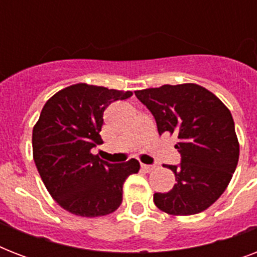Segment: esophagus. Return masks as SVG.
Instances as JSON below:
<instances>
[{
	"instance_id": "1",
	"label": "esophagus",
	"mask_w": 257,
	"mask_h": 257,
	"mask_svg": "<svg viewBox=\"0 0 257 257\" xmlns=\"http://www.w3.org/2000/svg\"><path fill=\"white\" fill-rule=\"evenodd\" d=\"M141 169L144 172H151L155 169V165H148V164H141Z\"/></svg>"
}]
</instances>
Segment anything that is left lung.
I'll return each mask as SVG.
<instances>
[{"instance_id":"obj_1","label":"left lung","mask_w":257,"mask_h":257,"mask_svg":"<svg viewBox=\"0 0 257 257\" xmlns=\"http://www.w3.org/2000/svg\"><path fill=\"white\" fill-rule=\"evenodd\" d=\"M155 117L159 135H176L181 161L168 165L176 184L155 193L157 208L188 216L211 207L232 179L239 161V141L228 108L196 84L163 85L135 92Z\"/></svg>"}]
</instances>
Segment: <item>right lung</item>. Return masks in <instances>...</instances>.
I'll list each match as a JSON object with an SVG mask.
<instances>
[{
    "mask_svg": "<svg viewBox=\"0 0 257 257\" xmlns=\"http://www.w3.org/2000/svg\"><path fill=\"white\" fill-rule=\"evenodd\" d=\"M132 92L76 84L46 101L33 128V157L38 173L64 209L82 217L112 213L122 201V185L140 169L132 159L110 164L92 155L102 144L104 112Z\"/></svg>",
    "mask_w": 257,
    "mask_h": 257,
    "instance_id": "obj_1",
    "label": "right lung"
}]
</instances>
